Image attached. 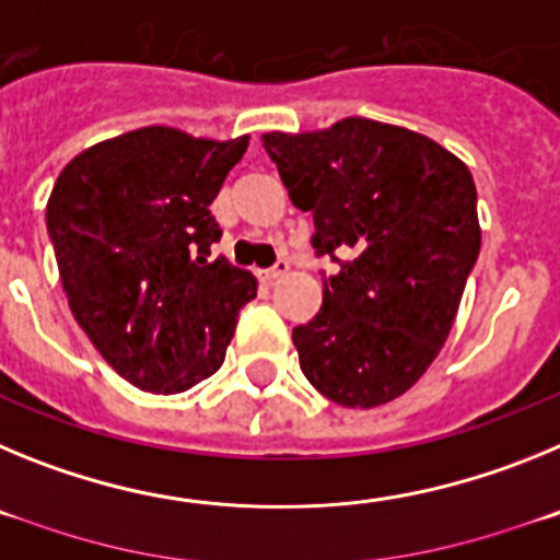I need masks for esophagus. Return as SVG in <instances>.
Masks as SVG:
<instances>
[{
    "label": "esophagus",
    "mask_w": 560,
    "mask_h": 560,
    "mask_svg": "<svg viewBox=\"0 0 560 560\" xmlns=\"http://www.w3.org/2000/svg\"><path fill=\"white\" fill-rule=\"evenodd\" d=\"M289 260H277L275 266H271V269H266V271H260V275H264V280H280V277L283 275H289Z\"/></svg>",
    "instance_id": "obj_1"
}]
</instances>
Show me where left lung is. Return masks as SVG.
<instances>
[{"label":"left lung","mask_w":560,"mask_h":560,"mask_svg":"<svg viewBox=\"0 0 560 560\" xmlns=\"http://www.w3.org/2000/svg\"><path fill=\"white\" fill-rule=\"evenodd\" d=\"M264 145L294 207L314 212L316 252L350 255L291 334L305 378L348 409L400 398L446 345L477 264L471 171L427 133L368 117L266 131Z\"/></svg>","instance_id":"obj_1"}]
</instances>
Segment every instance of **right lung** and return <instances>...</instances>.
Here are the masks:
<instances>
[{"label":"right lung","instance_id":"right-lung-1","mask_svg":"<svg viewBox=\"0 0 560 560\" xmlns=\"http://www.w3.org/2000/svg\"><path fill=\"white\" fill-rule=\"evenodd\" d=\"M249 133L207 140L145 126L86 148L47 201L63 294L97 353L133 387L176 395L224 364L252 271L210 260V205Z\"/></svg>","mask_w":560,"mask_h":560}]
</instances>
